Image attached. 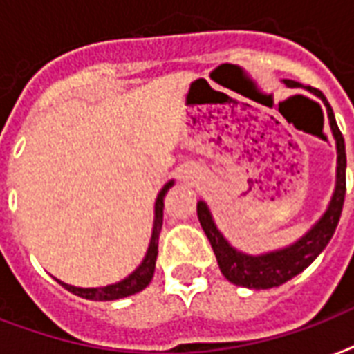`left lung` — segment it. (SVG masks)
Instances as JSON below:
<instances>
[{"instance_id":"obj_1","label":"left lung","mask_w":354,"mask_h":354,"mask_svg":"<svg viewBox=\"0 0 354 354\" xmlns=\"http://www.w3.org/2000/svg\"><path fill=\"white\" fill-rule=\"evenodd\" d=\"M284 83L288 87L299 85V83L291 80H284ZM312 93L317 94L327 105L330 129H333L336 148H338V171H336V189H334L333 201L328 204V209L306 236H303L299 241L290 245L288 249L277 250V252H269V254L263 256L241 254L236 249H232L228 241L223 237V234L217 230L206 204L198 202V206H196V215H198V221H201L202 230L206 232L207 239L212 243V249L215 252L217 263H219L221 273L225 274L226 280H230L232 284L252 288V290H269V288H274V286L284 284V282L297 277L299 273H303L304 269L321 254V250L327 247L330 237L334 236L336 226H338L345 201V167H347L344 135L339 131L336 118H334L333 107L328 105L325 96L319 91H312Z\"/></svg>"}]
</instances>
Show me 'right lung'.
<instances>
[{"label": "right lung", "mask_w": 354, "mask_h": 354, "mask_svg": "<svg viewBox=\"0 0 354 354\" xmlns=\"http://www.w3.org/2000/svg\"><path fill=\"white\" fill-rule=\"evenodd\" d=\"M172 183L169 182L165 187L159 191L158 201H156V219H153V230H152V239H150V247H148V252L145 256V260L133 273L129 274L128 279H124L122 282H117V284L104 286V288H74V286L63 284L70 293L74 295H80L83 299H91V301H117V299H124V297L133 295V293H139L141 290H145L150 280L153 277V269H156V258H158V239L159 232H161V226H163V201H165L167 191L172 187Z\"/></svg>", "instance_id": "1"}]
</instances>
